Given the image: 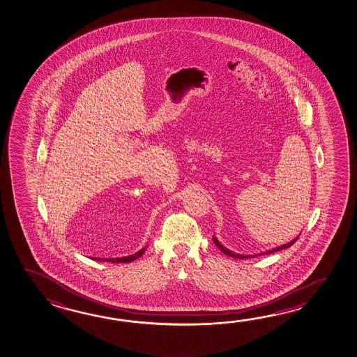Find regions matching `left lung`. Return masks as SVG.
Returning <instances> with one entry per match:
<instances>
[{
  "instance_id": "left-lung-1",
  "label": "left lung",
  "mask_w": 357,
  "mask_h": 357,
  "mask_svg": "<svg viewBox=\"0 0 357 357\" xmlns=\"http://www.w3.org/2000/svg\"><path fill=\"white\" fill-rule=\"evenodd\" d=\"M298 239V237L294 238V241H291V242H288L287 244H283V245H281V247H277V248H273V250H267V252H263V253H259L258 256H262V255H271V253H275V252H278V250H286V248H289L292 244L296 242ZM213 241H214V243H215V245L218 247L219 250H222L225 255H227V256H231L233 257V258H239V259H242V258H252V257H257V256H243V255H237V253H233V252H231L229 250H227L225 247H223L222 244L219 243L218 241H217V238L213 237Z\"/></svg>"
}]
</instances>
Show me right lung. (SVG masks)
<instances>
[{
    "label": "right lung",
    "instance_id": "obj_1",
    "mask_svg": "<svg viewBox=\"0 0 357 357\" xmlns=\"http://www.w3.org/2000/svg\"><path fill=\"white\" fill-rule=\"evenodd\" d=\"M145 248H143V250H139L138 253H135V255H132V256L129 257H121V258H109V259H107L105 258V261H107V262H112V263H128V262H132V261H135L137 258H139V257L142 256L143 253H144ZM99 261H100V258H98Z\"/></svg>",
    "mask_w": 357,
    "mask_h": 357
}]
</instances>
